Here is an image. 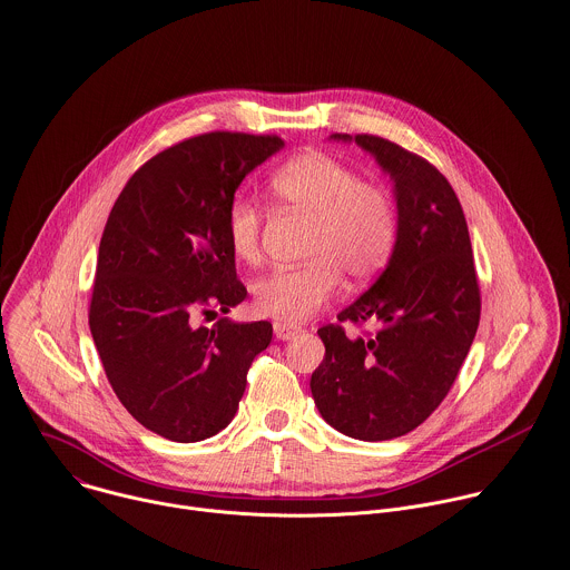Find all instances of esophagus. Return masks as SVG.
Here are the masks:
<instances>
[{
  "label": "esophagus",
  "instance_id": "esophagus-1",
  "mask_svg": "<svg viewBox=\"0 0 570 570\" xmlns=\"http://www.w3.org/2000/svg\"><path fill=\"white\" fill-rule=\"evenodd\" d=\"M273 331H275V337H277V340H293V337L299 333V328H295V326H291V324H282V322H275Z\"/></svg>",
  "mask_w": 570,
  "mask_h": 570
}]
</instances>
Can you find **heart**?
<instances>
[{"mask_svg":"<svg viewBox=\"0 0 570 570\" xmlns=\"http://www.w3.org/2000/svg\"><path fill=\"white\" fill-rule=\"evenodd\" d=\"M271 197L279 208L313 219V228L306 266L275 268L253 284V306L266 317L306 322L335 295L340 271L357 282L368 279L394 253L399 224L392 199L328 154L308 151L288 160L271 178ZM226 237L237 259L259 257L262 213L255 202H230Z\"/></svg>","mask_w":570,"mask_h":570,"instance_id":"heart-1","label":"heart"}]
</instances>
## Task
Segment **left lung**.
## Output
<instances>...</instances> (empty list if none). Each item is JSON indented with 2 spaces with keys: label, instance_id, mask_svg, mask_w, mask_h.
<instances>
[{
  "label": "left lung",
  "instance_id": "8db88e82",
  "mask_svg": "<svg viewBox=\"0 0 570 570\" xmlns=\"http://www.w3.org/2000/svg\"><path fill=\"white\" fill-rule=\"evenodd\" d=\"M371 154L394 183V253L340 322L381 324L371 337L342 326L317 331L324 360L311 375L322 419L357 441H390L416 430L448 396L479 328L481 295L463 208L425 158L368 134H333Z\"/></svg>",
  "mask_w": 570,
  "mask_h": 570
}]
</instances>
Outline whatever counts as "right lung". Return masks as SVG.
I'll list each match as a JSON object with an SVG mask.
<instances>
[{
    "label": "right lung",
    "instance_id": "right-lung-1",
    "mask_svg": "<svg viewBox=\"0 0 570 570\" xmlns=\"http://www.w3.org/2000/svg\"><path fill=\"white\" fill-rule=\"evenodd\" d=\"M284 147L279 136L213 131L149 158L122 187L98 250L89 328L109 385L149 432L197 443L237 414L271 322L228 317L246 299L226 237L242 180Z\"/></svg>",
    "mask_w": 570,
    "mask_h": 570
}]
</instances>
